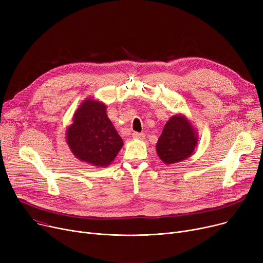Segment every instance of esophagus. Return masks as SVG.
I'll return each instance as SVG.
<instances>
[{
    "label": "esophagus",
    "mask_w": 263,
    "mask_h": 263,
    "mask_svg": "<svg viewBox=\"0 0 263 263\" xmlns=\"http://www.w3.org/2000/svg\"><path fill=\"white\" fill-rule=\"evenodd\" d=\"M132 137L135 140H144L145 139V134L144 133H139V132H134L132 134Z\"/></svg>",
    "instance_id": "esophagus-1"
}]
</instances>
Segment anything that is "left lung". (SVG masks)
Wrapping results in <instances>:
<instances>
[{
    "instance_id": "1",
    "label": "left lung",
    "mask_w": 263,
    "mask_h": 263,
    "mask_svg": "<svg viewBox=\"0 0 263 263\" xmlns=\"http://www.w3.org/2000/svg\"><path fill=\"white\" fill-rule=\"evenodd\" d=\"M197 144V130L184 114L179 113L165 123L156 149L160 160L171 165L190 158Z\"/></svg>"
}]
</instances>
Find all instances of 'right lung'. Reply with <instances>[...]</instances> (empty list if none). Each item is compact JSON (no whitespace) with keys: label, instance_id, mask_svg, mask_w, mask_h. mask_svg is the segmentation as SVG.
<instances>
[{"label":"right lung","instance_id":"right-lung-1","mask_svg":"<svg viewBox=\"0 0 263 263\" xmlns=\"http://www.w3.org/2000/svg\"><path fill=\"white\" fill-rule=\"evenodd\" d=\"M66 142L77 159L97 167L108 166L123 146L107 117L105 103L93 98L85 99L77 108L66 130Z\"/></svg>","mask_w":263,"mask_h":263}]
</instances>
